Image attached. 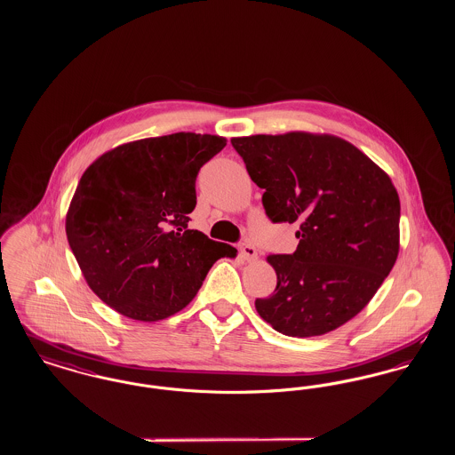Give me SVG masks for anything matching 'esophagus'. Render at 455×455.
I'll return each mask as SVG.
<instances>
[{"mask_svg":"<svg viewBox=\"0 0 455 455\" xmlns=\"http://www.w3.org/2000/svg\"><path fill=\"white\" fill-rule=\"evenodd\" d=\"M240 254H242L243 260H247V262H252V260L258 259V251H256V247L251 245V243H242V245H240Z\"/></svg>","mask_w":455,"mask_h":455,"instance_id":"34e87169","label":"esophagus"}]
</instances>
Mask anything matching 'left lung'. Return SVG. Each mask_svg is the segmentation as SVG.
Returning <instances> with one entry per match:
<instances>
[{"mask_svg":"<svg viewBox=\"0 0 455 455\" xmlns=\"http://www.w3.org/2000/svg\"><path fill=\"white\" fill-rule=\"evenodd\" d=\"M275 223H297L293 254H271L273 295L260 317L291 338L323 336L373 299L399 254V195L375 162L334 134L232 138Z\"/></svg>","mask_w":455,"mask_h":455,"instance_id":"obj_1","label":"left lung"}]
</instances>
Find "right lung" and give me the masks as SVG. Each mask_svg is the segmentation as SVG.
Wrapping results in <instances>:
<instances>
[{
  "label": "right lung",
  "instance_id": "add662e5",
  "mask_svg": "<svg viewBox=\"0 0 455 455\" xmlns=\"http://www.w3.org/2000/svg\"><path fill=\"white\" fill-rule=\"evenodd\" d=\"M227 138L173 132L136 140L88 165L66 213V237L90 290L121 315L156 323L199 291L237 249L191 230L196 175Z\"/></svg>",
  "mask_w": 455,
  "mask_h": 455
}]
</instances>
